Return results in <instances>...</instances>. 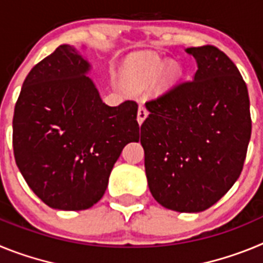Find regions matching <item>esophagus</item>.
Here are the masks:
<instances>
[{
  "label": "esophagus",
  "instance_id": "1",
  "mask_svg": "<svg viewBox=\"0 0 263 263\" xmlns=\"http://www.w3.org/2000/svg\"><path fill=\"white\" fill-rule=\"evenodd\" d=\"M147 115H148L147 109H146L143 105H139L138 113H137V121H138L139 125H142V122L146 120Z\"/></svg>",
  "mask_w": 263,
  "mask_h": 263
}]
</instances>
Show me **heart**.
Masks as SVG:
<instances>
[{
    "label": "heart",
    "instance_id": "heart-1",
    "mask_svg": "<svg viewBox=\"0 0 263 263\" xmlns=\"http://www.w3.org/2000/svg\"><path fill=\"white\" fill-rule=\"evenodd\" d=\"M164 62L155 55H143L139 57L136 62L129 67L126 71L127 83L134 87H145L148 83L154 81L163 71ZM176 69L171 68L168 71V76L175 75Z\"/></svg>",
    "mask_w": 263,
    "mask_h": 263
}]
</instances>
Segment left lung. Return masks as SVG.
Segmentation results:
<instances>
[{
    "instance_id": "8db88e82",
    "label": "left lung",
    "mask_w": 263,
    "mask_h": 263,
    "mask_svg": "<svg viewBox=\"0 0 263 263\" xmlns=\"http://www.w3.org/2000/svg\"><path fill=\"white\" fill-rule=\"evenodd\" d=\"M194 80L147 101L141 126L150 192L167 210H208L242 171L252 136L250 101L236 64L215 46L187 48Z\"/></svg>"
}]
</instances>
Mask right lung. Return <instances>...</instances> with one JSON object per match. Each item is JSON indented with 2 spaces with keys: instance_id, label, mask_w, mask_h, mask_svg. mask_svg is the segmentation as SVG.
Masks as SVG:
<instances>
[{
  "instance_id": "right-lung-1",
  "label": "right lung",
  "mask_w": 263,
  "mask_h": 263,
  "mask_svg": "<svg viewBox=\"0 0 263 263\" xmlns=\"http://www.w3.org/2000/svg\"><path fill=\"white\" fill-rule=\"evenodd\" d=\"M89 71L78 48L59 46L32 67L14 109L15 163L32 192L55 210L95 205L122 148L139 139L136 101L106 105Z\"/></svg>"
}]
</instances>
